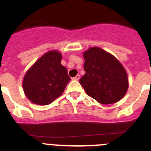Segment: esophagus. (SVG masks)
<instances>
[{
	"instance_id": "obj_1",
	"label": "esophagus",
	"mask_w": 151,
	"mask_h": 151,
	"mask_svg": "<svg viewBox=\"0 0 151 151\" xmlns=\"http://www.w3.org/2000/svg\"><path fill=\"white\" fill-rule=\"evenodd\" d=\"M80 78V76L79 75H77L76 76H75L74 78H73V80H76V81H78V80H79Z\"/></svg>"
}]
</instances>
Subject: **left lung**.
Listing matches in <instances>:
<instances>
[{
    "label": "left lung",
    "mask_w": 151,
    "mask_h": 151,
    "mask_svg": "<svg viewBox=\"0 0 151 151\" xmlns=\"http://www.w3.org/2000/svg\"><path fill=\"white\" fill-rule=\"evenodd\" d=\"M83 57L85 74L79 82L86 94L102 104L120 101L129 88L127 73L122 63L98 47L85 50Z\"/></svg>",
    "instance_id": "left-lung-1"
}]
</instances>
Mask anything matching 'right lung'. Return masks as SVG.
I'll use <instances>...</instances> for the list:
<instances>
[{"label":"right lung","mask_w":151,"mask_h":151,"mask_svg":"<svg viewBox=\"0 0 151 151\" xmlns=\"http://www.w3.org/2000/svg\"><path fill=\"white\" fill-rule=\"evenodd\" d=\"M62 54L56 50L41 56L26 72L22 81L24 93L35 104L48 105L63 93L70 81L61 65Z\"/></svg>","instance_id":"add662e5"}]
</instances>
